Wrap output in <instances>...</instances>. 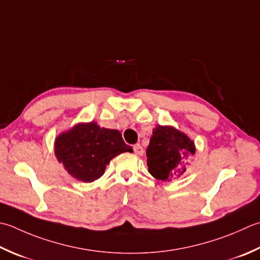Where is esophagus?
Returning <instances> with one entry per match:
<instances>
[{
    "label": "esophagus",
    "mask_w": 260,
    "mask_h": 260,
    "mask_svg": "<svg viewBox=\"0 0 260 260\" xmlns=\"http://www.w3.org/2000/svg\"><path fill=\"white\" fill-rule=\"evenodd\" d=\"M133 150H134V153L137 155H143V153H144L143 147H142L140 144H135L133 146Z\"/></svg>",
    "instance_id": "1"
}]
</instances>
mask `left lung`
Here are the masks:
<instances>
[{
  "mask_svg": "<svg viewBox=\"0 0 260 260\" xmlns=\"http://www.w3.org/2000/svg\"><path fill=\"white\" fill-rule=\"evenodd\" d=\"M195 152V143L185 133L172 126L157 125L146 149L149 172L157 180L179 179Z\"/></svg>",
  "mask_w": 260,
  "mask_h": 260,
  "instance_id": "obj_1",
  "label": "left lung"
}]
</instances>
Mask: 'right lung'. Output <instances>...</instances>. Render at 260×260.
Returning a JSON list of instances; mask_svg holds the SVG:
<instances>
[{
  "instance_id": "add662e5",
  "label": "right lung",
  "mask_w": 260,
  "mask_h": 260,
  "mask_svg": "<svg viewBox=\"0 0 260 260\" xmlns=\"http://www.w3.org/2000/svg\"><path fill=\"white\" fill-rule=\"evenodd\" d=\"M133 152L119 131L100 127L94 121L80 123L55 140V155L75 179L92 182L104 175L110 160Z\"/></svg>"
}]
</instances>
